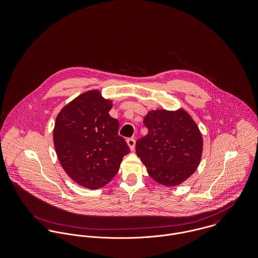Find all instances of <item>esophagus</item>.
<instances>
[{"mask_svg": "<svg viewBox=\"0 0 258 258\" xmlns=\"http://www.w3.org/2000/svg\"><path fill=\"white\" fill-rule=\"evenodd\" d=\"M126 142L131 150H134V148H135V139L134 138H128L126 140Z\"/></svg>", "mask_w": 258, "mask_h": 258, "instance_id": "1", "label": "esophagus"}]
</instances>
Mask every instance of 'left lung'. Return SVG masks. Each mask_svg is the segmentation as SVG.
Returning a JSON list of instances; mask_svg holds the SVG:
<instances>
[{
    "instance_id": "8db88e82",
    "label": "left lung",
    "mask_w": 258,
    "mask_h": 258,
    "mask_svg": "<svg viewBox=\"0 0 258 258\" xmlns=\"http://www.w3.org/2000/svg\"><path fill=\"white\" fill-rule=\"evenodd\" d=\"M146 136L136 142V153L157 183L174 186L198 168L203 138L196 122L184 110L150 111L144 118Z\"/></svg>"
}]
</instances>
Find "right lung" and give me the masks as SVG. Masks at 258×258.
<instances>
[{"instance_id": "right-lung-1", "label": "right lung", "mask_w": 258, "mask_h": 258, "mask_svg": "<svg viewBox=\"0 0 258 258\" xmlns=\"http://www.w3.org/2000/svg\"><path fill=\"white\" fill-rule=\"evenodd\" d=\"M111 107L99 91H87L63 107L54 124L53 143L63 170L88 188L109 183L130 152L118 135L119 121L109 115Z\"/></svg>"}]
</instances>
